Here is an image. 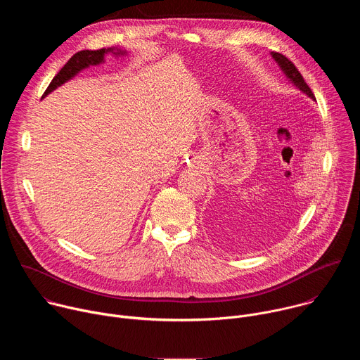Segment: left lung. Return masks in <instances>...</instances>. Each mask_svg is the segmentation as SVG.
Here are the masks:
<instances>
[{
  "mask_svg": "<svg viewBox=\"0 0 360 360\" xmlns=\"http://www.w3.org/2000/svg\"><path fill=\"white\" fill-rule=\"evenodd\" d=\"M271 56H272V58L278 63V65L281 67V70L283 71V74L286 75V78H288L299 91H302L303 94H306L309 98L315 99L314 92L311 91L309 86H307V84L304 82L303 77L300 75V72L297 71V68L292 64V61H289L285 56H282V54H279V53H271Z\"/></svg>",
  "mask_w": 360,
  "mask_h": 360,
  "instance_id": "1",
  "label": "left lung"
}]
</instances>
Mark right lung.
<instances>
[{
    "mask_svg": "<svg viewBox=\"0 0 360 360\" xmlns=\"http://www.w3.org/2000/svg\"><path fill=\"white\" fill-rule=\"evenodd\" d=\"M110 53L114 54L115 57H121V56H127V49L112 46V48H102V49H96V51L84 49V51H79V53L74 54L70 58V61L61 68V71L54 77V79L51 81V84L48 85V88L44 92L42 98L53 92L54 89H57L58 86H61L63 84H65L67 81L72 79L82 70L105 63V56Z\"/></svg>",
    "mask_w": 360,
    "mask_h": 360,
    "instance_id": "add662e5",
    "label": "right lung"
}]
</instances>
